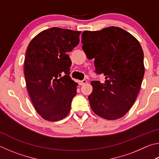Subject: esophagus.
<instances>
[{
  "instance_id": "esophagus-1",
  "label": "esophagus",
  "mask_w": 159,
  "mask_h": 159,
  "mask_svg": "<svg viewBox=\"0 0 159 159\" xmlns=\"http://www.w3.org/2000/svg\"><path fill=\"white\" fill-rule=\"evenodd\" d=\"M86 83H87V80H85V79L83 80H79V83L80 85H84V84H85Z\"/></svg>"
}]
</instances>
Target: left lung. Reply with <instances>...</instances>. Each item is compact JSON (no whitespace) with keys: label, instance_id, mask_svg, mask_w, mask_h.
Instances as JSON below:
<instances>
[{"label":"left lung","instance_id":"1","mask_svg":"<svg viewBox=\"0 0 159 159\" xmlns=\"http://www.w3.org/2000/svg\"><path fill=\"white\" fill-rule=\"evenodd\" d=\"M82 48L88 59H95V72L105 81L91 82L88 96L93 112L107 120L123 117L133 105L144 74L140 43L121 28L109 26L100 31H85Z\"/></svg>","mask_w":159,"mask_h":159}]
</instances>
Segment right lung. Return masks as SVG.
I'll list each match as a JSON object with an SVG mask.
<instances>
[{"label":"right lung","mask_w":159,"mask_h":159,"mask_svg":"<svg viewBox=\"0 0 159 159\" xmlns=\"http://www.w3.org/2000/svg\"><path fill=\"white\" fill-rule=\"evenodd\" d=\"M80 33L52 27L36 35L26 49V88L36 111L48 121L63 119L71 109L78 83L69 75L71 61L67 53L79 43Z\"/></svg>","instance_id":"add662e5"}]
</instances>
